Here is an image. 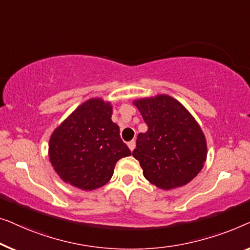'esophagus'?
<instances>
[{
    "label": "esophagus",
    "mask_w": 250,
    "mask_h": 250,
    "mask_svg": "<svg viewBox=\"0 0 250 250\" xmlns=\"http://www.w3.org/2000/svg\"><path fill=\"white\" fill-rule=\"evenodd\" d=\"M135 146H136V142H135V140H130V142L128 143V147H129L130 150L135 149Z\"/></svg>",
    "instance_id": "obj_1"
}]
</instances>
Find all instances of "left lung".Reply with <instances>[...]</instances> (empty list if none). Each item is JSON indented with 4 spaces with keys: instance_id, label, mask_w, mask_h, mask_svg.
<instances>
[{
    "instance_id": "1",
    "label": "left lung",
    "mask_w": 250,
    "mask_h": 250,
    "mask_svg": "<svg viewBox=\"0 0 250 250\" xmlns=\"http://www.w3.org/2000/svg\"><path fill=\"white\" fill-rule=\"evenodd\" d=\"M148 125L139 133L132 156L143 174L163 190L189 184L202 171L207 144L190 112L170 95L160 94L132 102Z\"/></svg>"
}]
</instances>
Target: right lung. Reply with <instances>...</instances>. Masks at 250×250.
Instances as JSON below:
<instances>
[{
	"label": "right lung",
	"mask_w": 250,
	"mask_h": 250,
	"mask_svg": "<svg viewBox=\"0 0 250 250\" xmlns=\"http://www.w3.org/2000/svg\"><path fill=\"white\" fill-rule=\"evenodd\" d=\"M112 111L111 102L89 98L52 132L48 157L65 184L89 191L103 187L117 162L131 155L112 121Z\"/></svg>",
	"instance_id": "1"
}]
</instances>
